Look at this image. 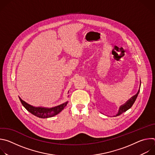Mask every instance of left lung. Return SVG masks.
<instances>
[{
	"label": "left lung",
	"instance_id": "left-lung-1",
	"mask_svg": "<svg viewBox=\"0 0 155 155\" xmlns=\"http://www.w3.org/2000/svg\"><path fill=\"white\" fill-rule=\"evenodd\" d=\"M139 91H140V88H139V90L137 93L136 95H134V96H132V97L130 99H129L124 104H123V105H122L120 106V108H119V110H118V114H117L116 115V116H115V117L120 115L122 114L123 113H124V112H125L126 111H127V110H129V109L132 106V105L134 104V103L135 102V101H136V99H137V96H138V94H139Z\"/></svg>",
	"mask_w": 155,
	"mask_h": 155
}]
</instances>
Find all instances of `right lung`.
<instances>
[{"mask_svg":"<svg viewBox=\"0 0 155 155\" xmlns=\"http://www.w3.org/2000/svg\"><path fill=\"white\" fill-rule=\"evenodd\" d=\"M19 98L21 104H23V105L28 111H29L32 115L41 118H47L56 115L62 111L68 103V102L67 101L62 104L51 108H45L41 107H36L26 103L25 101L22 100L20 97Z\"/></svg>","mask_w":155,"mask_h":155,"instance_id":"1","label":"right lung"}]
</instances>
